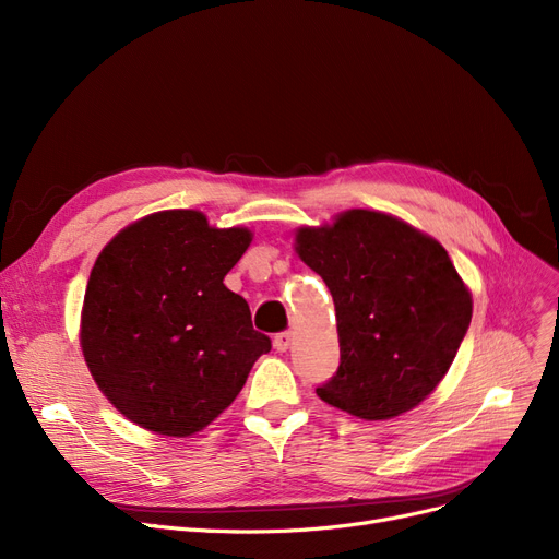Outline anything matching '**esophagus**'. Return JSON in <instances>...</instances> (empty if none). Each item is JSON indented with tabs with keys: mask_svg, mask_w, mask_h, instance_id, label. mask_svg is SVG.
<instances>
[{
	"mask_svg": "<svg viewBox=\"0 0 559 559\" xmlns=\"http://www.w3.org/2000/svg\"><path fill=\"white\" fill-rule=\"evenodd\" d=\"M289 344H292V333H278L276 337H274V346H276V350H281V354H285V350L289 348Z\"/></svg>",
	"mask_w": 559,
	"mask_h": 559,
	"instance_id": "obj_1",
	"label": "esophagus"
}]
</instances>
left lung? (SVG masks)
Wrapping results in <instances>:
<instances>
[{"mask_svg":"<svg viewBox=\"0 0 559 559\" xmlns=\"http://www.w3.org/2000/svg\"><path fill=\"white\" fill-rule=\"evenodd\" d=\"M295 251L331 289L340 369L317 396L367 421L426 401L451 369L472 289L432 235L390 213L350 209L295 230Z\"/></svg>","mask_w":559,"mask_h":559,"instance_id":"8db88e82","label":"left lung"}]
</instances>
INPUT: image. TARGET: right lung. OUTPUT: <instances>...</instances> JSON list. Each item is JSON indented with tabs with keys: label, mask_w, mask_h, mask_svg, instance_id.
<instances>
[{
	"label": "right lung",
	"mask_w": 559,
	"mask_h": 559,
	"mask_svg": "<svg viewBox=\"0 0 559 559\" xmlns=\"http://www.w3.org/2000/svg\"><path fill=\"white\" fill-rule=\"evenodd\" d=\"M253 240L201 211H158L102 249L81 306V354L102 394L135 426L190 437L240 394L272 342L224 285Z\"/></svg>",
	"instance_id": "add662e5"
}]
</instances>
